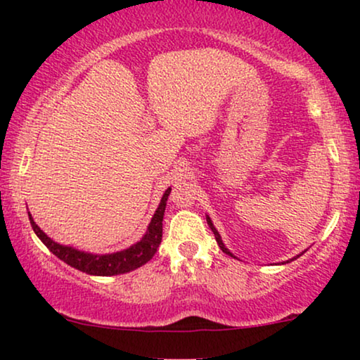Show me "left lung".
Segmentation results:
<instances>
[{"label":"left lung","mask_w":360,"mask_h":360,"mask_svg":"<svg viewBox=\"0 0 360 360\" xmlns=\"http://www.w3.org/2000/svg\"><path fill=\"white\" fill-rule=\"evenodd\" d=\"M206 221H208V226H210V228H211V231H213V234H214V238H216V243H218V245H219V248H221V250H223V252L224 254H228V255H231V257H234V254L233 252H231V250L228 249V248H226V245H224V243H223V239H221V236H219V233H218V229H216L214 228V224H213V221H211V218H210V216L208 214H206ZM303 254V252H302ZM302 254H298L297 255V257H293V259H290V260H295V259H298L300 257V255H302ZM290 260H287V262H290Z\"/></svg>","instance_id":"obj_1"}]
</instances>
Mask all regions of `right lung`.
Returning a JSON list of instances; mask_svg holds the SVG:
<instances>
[{
  "instance_id": "add662e5",
  "label": "right lung",
  "mask_w": 360,
  "mask_h": 360,
  "mask_svg": "<svg viewBox=\"0 0 360 360\" xmlns=\"http://www.w3.org/2000/svg\"><path fill=\"white\" fill-rule=\"evenodd\" d=\"M172 188H167L165 193L162 195V200L159 206H157L154 216H152L149 226H147L146 234L142 236L141 240H137L136 244L129 245L127 249L117 250V252L111 254H91L85 252V250L75 249L72 245H63L58 244L56 240L49 238L44 231L39 228L34 221L32 214H29V221L34 233L37 234V238L47 245V249L52 254H56L58 259L70 265V267L80 270V272L98 275V277H111V275H120L127 274L131 270L139 269L141 265L149 262L154 257V254L159 249L160 240H162V221H164V213L167 200H169Z\"/></svg>"
}]
</instances>
